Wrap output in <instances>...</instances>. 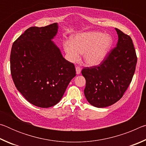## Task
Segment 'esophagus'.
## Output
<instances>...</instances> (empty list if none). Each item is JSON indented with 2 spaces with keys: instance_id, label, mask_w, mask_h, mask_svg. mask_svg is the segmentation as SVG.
<instances>
[{
  "instance_id": "esophagus-1",
  "label": "esophagus",
  "mask_w": 146,
  "mask_h": 146,
  "mask_svg": "<svg viewBox=\"0 0 146 146\" xmlns=\"http://www.w3.org/2000/svg\"><path fill=\"white\" fill-rule=\"evenodd\" d=\"M76 72L77 75L80 74L81 72V68L80 67H78V66H76Z\"/></svg>"
}]
</instances>
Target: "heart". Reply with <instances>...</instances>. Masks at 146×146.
Instances as JSON below:
<instances>
[{
	"label": "heart",
	"instance_id": "b5f03b06",
	"mask_svg": "<svg viewBox=\"0 0 146 146\" xmlns=\"http://www.w3.org/2000/svg\"><path fill=\"white\" fill-rule=\"evenodd\" d=\"M113 44L111 36L100 32H87L79 34L71 41L64 42L63 47L68 60L72 62L84 54L85 62L89 66L100 64L107 55Z\"/></svg>",
	"mask_w": 146,
	"mask_h": 146
}]
</instances>
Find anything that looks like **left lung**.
Returning <instances> with one entry per match:
<instances>
[{
    "mask_svg": "<svg viewBox=\"0 0 146 146\" xmlns=\"http://www.w3.org/2000/svg\"><path fill=\"white\" fill-rule=\"evenodd\" d=\"M118 36L117 46L108 53L98 66L84 68V95L93 106L105 108L122 97L131 82L137 56L129 35L115 28Z\"/></svg>",
    "mask_w": 146,
    "mask_h": 146,
    "instance_id": "1",
    "label": "left lung"
}]
</instances>
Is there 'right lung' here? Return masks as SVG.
Here are the masks:
<instances>
[{
	"instance_id": "right-lung-1",
	"label": "right lung",
	"mask_w": 146,
	"mask_h": 146,
	"mask_svg": "<svg viewBox=\"0 0 146 146\" xmlns=\"http://www.w3.org/2000/svg\"><path fill=\"white\" fill-rule=\"evenodd\" d=\"M57 30L56 23L31 27L12 46L10 70L15 87L29 102L40 108L56 105L76 76L75 65L51 41Z\"/></svg>"
}]
</instances>
